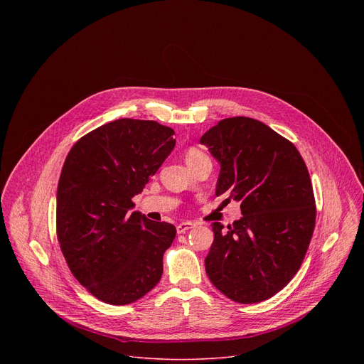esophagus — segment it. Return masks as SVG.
Instances as JSON below:
<instances>
[{"instance_id":"esophagus-1","label":"esophagus","mask_w":364,"mask_h":364,"mask_svg":"<svg viewBox=\"0 0 364 364\" xmlns=\"http://www.w3.org/2000/svg\"><path fill=\"white\" fill-rule=\"evenodd\" d=\"M194 228V223L191 222H181L177 225V233H186L187 230L193 229Z\"/></svg>"}]
</instances>
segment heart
Segmentation results:
<instances>
[{
	"label": "heart",
	"mask_w": 364,
	"mask_h": 364,
	"mask_svg": "<svg viewBox=\"0 0 364 364\" xmlns=\"http://www.w3.org/2000/svg\"><path fill=\"white\" fill-rule=\"evenodd\" d=\"M204 159H209V157H207V155L201 149H198L196 146H190L186 151V161H187L188 167L196 164V163H198V161H201V160H204Z\"/></svg>",
	"instance_id": "b5f03b06"
}]
</instances>
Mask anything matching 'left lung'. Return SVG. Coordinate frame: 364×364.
I'll return each instance as SVG.
<instances>
[{
	"label": "left lung",
	"mask_w": 364,
	"mask_h": 364,
	"mask_svg": "<svg viewBox=\"0 0 364 364\" xmlns=\"http://www.w3.org/2000/svg\"><path fill=\"white\" fill-rule=\"evenodd\" d=\"M200 142L220 163L216 194L239 201L243 215L228 229L212 223L205 274L232 301H265L298 272L314 233L306 166L291 141L246 117L222 119Z\"/></svg>",
	"instance_id": "8db88e82"
}]
</instances>
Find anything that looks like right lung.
<instances>
[{
    "label": "right lung",
    "mask_w": 364,
    "mask_h": 364,
    "mask_svg": "<svg viewBox=\"0 0 364 364\" xmlns=\"http://www.w3.org/2000/svg\"><path fill=\"white\" fill-rule=\"evenodd\" d=\"M173 135L157 121L124 118L83 135L68 154L58 186V240L73 277L103 302H135L161 279L176 228L131 209L173 151Z\"/></svg>",
    "instance_id": "add662e5"
}]
</instances>
